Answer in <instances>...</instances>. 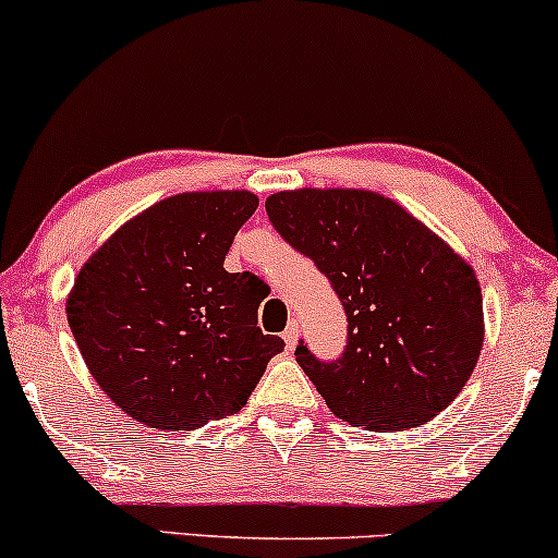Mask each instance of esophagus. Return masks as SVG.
<instances>
[{"label": "esophagus", "instance_id": "1", "mask_svg": "<svg viewBox=\"0 0 558 558\" xmlns=\"http://www.w3.org/2000/svg\"><path fill=\"white\" fill-rule=\"evenodd\" d=\"M283 341H286L288 349H293V345H296V341H299V323H296V319H291V323L286 325Z\"/></svg>", "mask_w": 558, "mask_h": 558}]
</instances>
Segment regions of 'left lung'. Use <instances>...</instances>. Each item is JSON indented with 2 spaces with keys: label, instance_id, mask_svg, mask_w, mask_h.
Segmentation results:
<instances>
[{
  "label": "left lung",
  "instance_id": "8db88e82",
  "mask_svg": "<svg viewBox=\"0 0 558 558\" xmlns=\"http://www.w3.org/2000/svg\"><path fill=\"white\" fill-rule=\"evenodd\" d=\"M280 239L315 262L345 312L343 354L296 362L336 417L386 433L425 425L459 396L483 349V293L466 262L390 198L356 189L280 191Z\"/></svg>",
  "mask_w": 558,
  "mask_h": 558
}]
</instances>
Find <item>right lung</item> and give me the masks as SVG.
Listing matches in <instances>:
<instances>
[{
    "label": "right lung",
    "mask_w": 558,
    "mask_h": 558,
    "mask_svg": "<svg viewBox=\"0 0 558 558\" xmlns=\"http://www.w3.org/2000/svg\"><path fill=\"white\" fill-rule=\"evenodd\" d=\"M259 207L248 191L178 194L125 222L83 265L68 323L120 412L196 430L241 412L283 338L257 328L262 280L222 267Z\"/></svg>",
    "instance_id": "add662e5"
}]
</instances>
